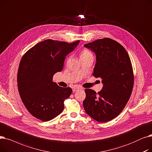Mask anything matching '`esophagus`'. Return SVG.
I'll return each instance as SVG.
<instances>
[{"instance_id":"34e87169","label":"esophagus","mask_w":152,"mask_h":152,"mask_svg":"<svg viewBox=\"0 0 152 152\" xmlns=\"http://www.w3.org/2000/svg\"><path fill=\"white\" fill-rule=\"evenodd\" d=\"M80 89H81L80 87H74V88H73V90H72V91H73V92L74 93V92H75V91H77V90H80Z\"/></svg>"}]
</instances>
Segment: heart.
<instances>
[{
    "label": "heart",
    "mask_w": 152,
    "mask_h": 152,
    "mask_svg": "<svg viewBox=\"0 0 152 152\" xmlns=\"http://www.w3.org/2000/svg\"><path fill=\"white\" fill-rule=\"evenodd\" d=\"M80 57V59H83V58H86V57H93V55L90 51H89L88 50L84 49L81 51Z\"/></svg>",
    "instance_id": "obj_1"
}]
</instances>
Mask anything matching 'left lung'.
<instances>
[{
  "label": "left lung",
  "instance_id": "left-lung-1",
  "mask_svg": "<svg viewBox=\"0 0 152 152\" xmlns=\"http://www.w3.org/2000/svg\"><path fill=\"white\" fill-rule=\"evenodd\" d=\"M96 54L93 76L102 80V90L85 89L83 102L86 114L100 122L110 121L122 112L134 86L132 63L125 48L111 38L99 39L84 45Z\"/></svg>",
  "mask_w": 152,
  "mask_h": 152
}]
</instances>
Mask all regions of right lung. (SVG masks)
Instances as JSON below:
<instances>
[{"mask_svg": "<svg viewBox=\"0 0 152 152\" xmlns=\"http://www.w3.org/2000/svg\"><path fill=\"white\" fill-rule=\"evenodd\" d=\"M79 42L46 39L23 56L17 74L18 89L25 106L34 118L48 121L62 112L64 101L72 90L59 86L53 78L62 71L66 57Z\"/></svg>", "mask_w": 152, "mask_h": 152, "instance_id": "add662e5", "label": "right lung"}]
</instances>
